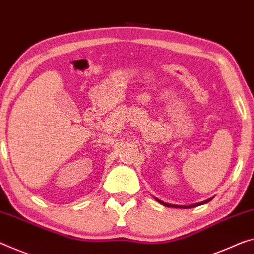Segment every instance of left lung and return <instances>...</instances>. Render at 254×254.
<instances>
[{"label":"left lung","instance_id":"obj_1","mask_svg":"<svg viewBox=\"0 0 254 254\" xmlns=\"http://www.w3.org/2000/svg\"><path fill=\"white\" fill-rule=\"evenodd\" d=\"M155 200H157V201L159 202V203H161V204H163L165 206H169V208H183V209H190V208H194V206H197V205H201V204L208 203L209 201H211V200H212V197H211V198H208V200H205V201H203V202H200V203H196V204H190V205H175V204L166 203V202L160 201V200H158V198H155Z\"/></svg>","mask_w":254,"mask_h":254}]
</instances>
